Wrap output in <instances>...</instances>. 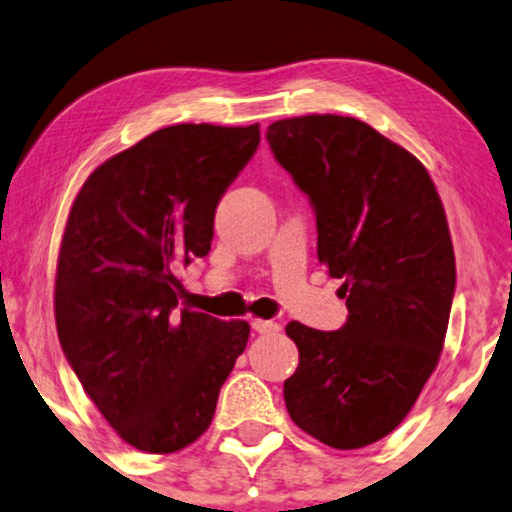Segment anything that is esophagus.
Segmentation results:
<instances>
[{
  "label": "esophagus",
  "instance_id": "obj_1",
  "mask_svg": "<svg viewBox=\"0 0 512 512\" xmlns=\"http://www.w3.org/2000/svg\"><path fill=\"white\" fill-rule=\"evenodd\" d=\"M251 326H254V331L261 333V335H275V333L282 331V326H279L277 321H272V319H254V321H251Z\"/></svg>",
  "mask_w": 512,
  "mask_h": 512
}]
</instances>
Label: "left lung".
<instances>
[{
    "mask_svg": "<svg viewBox=\"0 0 512 512\" xmlns=\"http://www.w3.org/2000/svg\"><path fill=\"white\" fill-rule=\"evenodd\" d=\"M270 149L310 198L317 256L342 279L347 324L286 326L300 363L286 410L335 450L389 436L438 366L457 268L445 209L426 167L352 116L275 121Z\"/></svg>",
    "mask_w": 512,
    "mask_h": 512,
    "instance_id": "8db88e82",
    "label": "left lung"
}]
</instances>
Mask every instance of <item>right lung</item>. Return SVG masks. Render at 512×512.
<instances>
[{"label":"right lung","instance_id":"right-lung-1","mask_svg":"<svg viewBox=\"0 0 512 512\" xmlns=\"http://www.w3.org/2000/svg\"><path fill=\"white\" fill-rule=\"evenodd\" d=\"M258 142V125H170L104 160L69 209L55 272L62 352L142 452L198 440L247 347V321L179 307L174 268L209 254L216 205Z\"/></svg>","mask_w":512,"mask_h":512}]
</instances>
